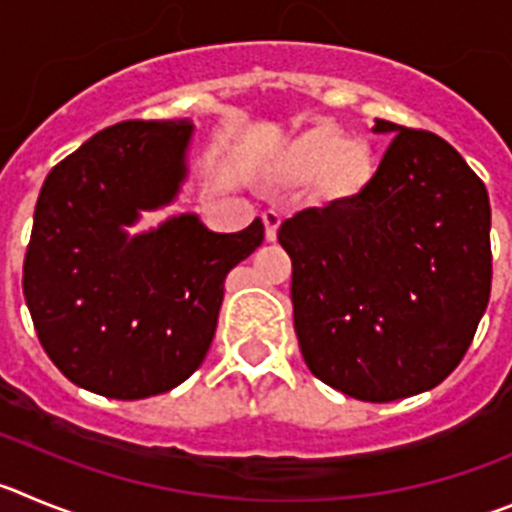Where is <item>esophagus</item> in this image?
Listing matches in <instances>:
<instances>
[{
	"instance_id": "1",
	"label": "esophagus",
	"mask_w": 512,
	"mask_h": 512,
	"mask_svg": "<svg viewBox=\"0 0 512 512\" xmlns=\"http://www.w3.org/2000/svg\"><path fill=\"white\" fill-rule=\"evenodd\" d=\"M280 222H283V216H280L278 211H265V214H262V224H265L267 242H275V239H278Z\"/></svg>"
}]
</instances>
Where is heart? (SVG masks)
I'll use <instances>...</instances> for the list:
<instances>
[{
  "label": "heart",
  "mask_w": 512,
  "mask_h": 512,
  "mask_svg": "<svg viewBox=\"0 0 512 512\" xmlns=\"http://www.w3.org/2000/svg\"><path fill=\"white\" fill-rule=\"evenodd\" d=\"M283 173L293 181H311L326 201L359 199L377 176V155L365 140H349L342 130L321 124L298 137L283 153Z\"/></svg>",
  "instance_id": "obj_1"
}]
</instances>
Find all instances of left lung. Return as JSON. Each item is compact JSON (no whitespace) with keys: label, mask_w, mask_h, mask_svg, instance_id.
<instances>
[{"label":"left lung","mask_w":512,"mask_h":512,"mask_svg":"<svg viewBox=\"0 0 512 512\" xmlns=\"http://www.w3.org/2000/svg\"><path fill=\"white\" fill-rule=\"evenodd\" d=\"M395 135L359 199L298 211L278 229L293 260V326L308 370L367 403L436 388L462 362L490 301V199L434 132Z\"/></svg>","instance_id":"left-lung-1"}]
</instances>
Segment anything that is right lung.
I'll return each instance as SVG.
<instances>
[{
	"mask_svg": "<svg viewBox=\"0 0 512 512\" xmlns=\"http://www.w3.org/2000/svg\"><path fill=\"white\" fill-rule=\"evenodd\" d=\"M193 130L119 122L40 188L22 290L40 344L78 388L140 400L188 380L214 339L224 278L265 239L260 219L222 234L193 211L130 232L178 201Z\"/></svg>",
	"mask_w": 512,
	"mask_h": 512,
	"instance_id": "add662e5",
	"label": "right lung"
}]
</instances>
